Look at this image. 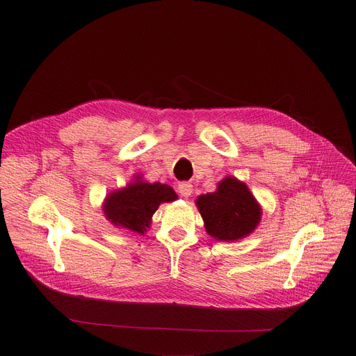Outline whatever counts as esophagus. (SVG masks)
Returning <instances> with one entry per match:
<instances>
[{"mask_svg":"<svg viewBox=\"0 0 356 356\" xmlns=\"http://www.w3.org/2000/svg\"><path fill=\"white\" fill-rule=\"evenodd\" d=\"M178 193L181 197H190L193 195V186L190 184V182H179Z\"/></svg>","mask_w":356,"mask_h":356,"instance_id":"esophagus-1","label":"esophagus"}]
</instances>
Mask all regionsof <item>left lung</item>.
Segmentation results:
<instances>
[{"instance_id": "1", "label": "left lung", "mask_w": 356, "mask_h": 356, "mask_svg": "<svg viewBox=\"0 0 356 356\" xmlns=\"http://www.w3.org/2000/svg\"><path fill=\"white\" fill-rule=\"evenodd\" d=\"M207 233L215 241L234 242L250 236L261 221V204L243 181L225 177L217 190L196 199Z\"/></svg>"}]
</instances>
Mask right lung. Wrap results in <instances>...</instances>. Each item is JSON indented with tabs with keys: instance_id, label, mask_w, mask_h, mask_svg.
<instances>
[{
	"instance_id": "obj_1",
	"label": "right lung",
	"mask_w": 356,
	"mask_h": 356,
	"mask_svg": "<svg viewBox=\"0 0 356 356\" xmlns=\"http://www.w3.org/2000/svg\"><path fill=\"white\" fill-rule=\"evenodd\" d=\"M177 199V193L170 186L161 182L152 184L141 175H135L129 184L106 195L102 211L105 218L115 227L145 234L160 204Z\"/></svg>"
}]
</instances>
